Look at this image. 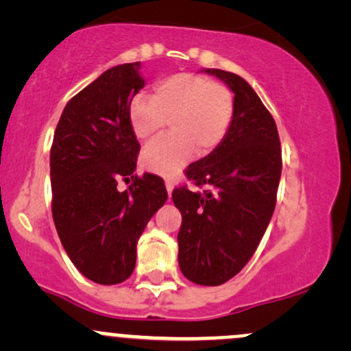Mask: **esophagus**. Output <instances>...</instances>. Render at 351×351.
Listing matches in <instances>:
<instances>
[{"instance_id": "1", "label": "esophagus", "mask_w": 351, "mask_h": 351, "mask_svg": "<svg viewBox=\"0 0 351 351\" xmlns=\"http://www.w3.org/2000/svg\"><path fill=\"white\" fill-rule=\"evenodd\" d=\"M165 186H167V191H168V195L171 196L173 186H175V184H173V181H171V180H167V181H165Z\"/></svg>"}]
</instances>
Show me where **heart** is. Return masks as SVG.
Wrapping results in <instances>:
<instances>
[{"label": "heart", "mask_w": 351, "mask_h": 351, "mask_svg": "<svg viewBox=\"0 0 351 351\" xmlns=\"http://www.w3.org/2000/svg\"><path fill=\"white\" fill-rule=\"evenodd\" d=\"M234 117V95L221 82L198 74H175L160 80L150 97L136 95L128 106V125L140 142H150L170 123L171 135L152 143L142 155L145 170L176 175L193 158L223 143Z\"/></svg>", "instance_id": "1"}]
</instances>
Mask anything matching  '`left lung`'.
Here are the masks:
<instances>
[{
  "label": "left lung",
  "instance_id": "obj_1",
  "mask_svg": "<svg viewBox=\"0 0 351 351\" xmlns=\"http://www.w3.org/2000/svg\"><path fill=\"white\" fill-rule=\"evenodd\" d=\"M234 94V117L223 143L189 165L186 178L204 191L173 189L180 209L178 264L188 280L221 285L256 252L276 208L282 150L276 122L243 77L204 69Z\"/></svg>",
  "mask_w": 351,
  "mask_h": 351
}]
</instances>
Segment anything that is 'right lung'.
Returning a JSON list of instances; mask_svg holds the SVG:
<instances>
[{
	"instance_id": "obj_1",
	"label": "right lung",
	"mask_w": 351,
	"mask_h": 351,
	"mask_svg": "<svg viewBox=\"0 0 351 351\" xmlns=\"http://www.w3.org/2000/svg\"><path fill=\"white\" fill-rule=\"evenodd\" d=\"M142 64L104 72L64 107L51 147L52 217L77 271L114 285L135 269L136 243L168 199L160 176L134 175L140 143L128 106L145 86ZM132 178L125 192L120 179Z\"/></svg>"
}]
</instances>
